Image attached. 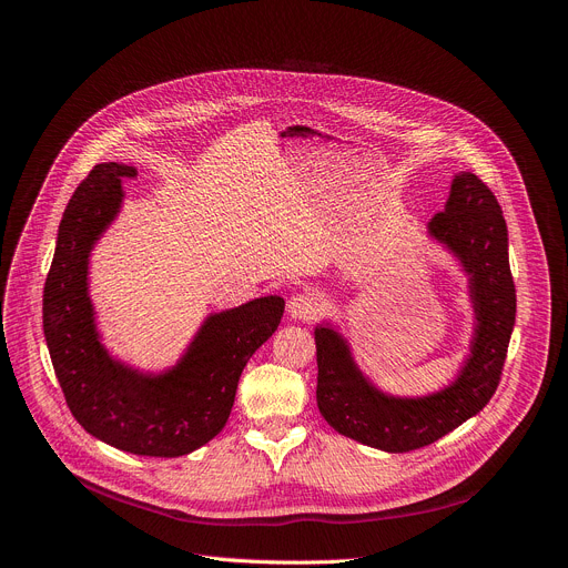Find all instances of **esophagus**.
I'll use <instances>...</instances> for the list:
<instances>
[{
  "label": "esophagus",
  "instance_id": "obj_1",
  "mask_svg": "<svg viewBox=\"0 0 568 568\" xmlns=\"http://www.w3.org/2000/svg\"><path fill=\"white\" fill-rule=\"evenodd\" d=\"M320 300L313 292H302L290 300L287 315L296 322H313L320 315Z\"/></svg>",
  "mask_w": 568,
  "mask_h": 568
}]
</instances>
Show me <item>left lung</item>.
<instances>
[{
	"instance_id": "obj_1",
	"label": "left lung",
	"mask_w": 568,
	"mask_h": 568,
	"mask_svg": "<svg viewBox=\"0 0 568 568\" xmlns=\"http://www.w3.org/2000/svg\"><path fill=\"white\" fill-rule=\"evenodd\" d=\"M426 232L467 276L474 329L454 382L426 396L386 394L356 364L341 326L332 320L315 326L320 414L336 433L386 454L422 449L479 414L497 389L516 324L509 230L479 176L454 174L444 212Z\"/></svg>"
}]
</instances>
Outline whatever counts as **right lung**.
I'll return each mask as SVG.
<instances>
[{"mask_svg":"<svg viewBox=\"0 0 568 568\" xmlns=\"http://www.w3.org/2000/svg\"><path fill=\"white\" fill-rule=\"evenodd\" d=\"M135 172L99 163L75 189L43 287V334L69 409L89 435L126 454L176 458L223 430L239 377L278 329L285 302L268 294L209 313L186 352L161 373L112 356L89 296V257L122 209V182Z\"/></svg>","mask_w":568,"mask_h":568,"instance_id":"right-lung-1","label":"right lung"}]
</instances>
